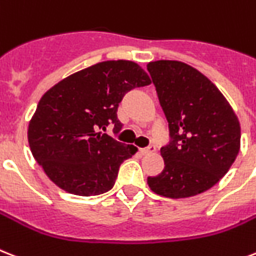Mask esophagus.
Listing matches in <instances>:
<instances>
[{
  "label": "esophagus",
  "instance_id": "esophagus-1",
  "mask_svg": "<svg viewBox=\"0 0 256 256\" xmlns=\"http://www.w3.org/2000/svg\"><path fill=\"white\" fill-rule=\"evenodd\" d=\"M155 146H150V147H147V148H142L140 150V154H142V155H147V154H152V152H155Z\"/></svg>",
  "mask_w": 256,
  "mask_h": 256
}]
</instances>
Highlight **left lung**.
<instances>
[{"mask_svg":"<svg viewBox=\"0 0 256 256\" xmlns=\"http://www.w3.org/2000/svg\"><path fill=\"white\" fill-rule=\"evenodd\" d=\"M168 121L164 170L147 178L154 193L186 198L216 186L236 160L240 124L225 96L200 70L178 60L147 64Z\"/></svg>","mask_w":256,"mask_h":256,"instance_id":"obj_1","label":"left lung"}]
</instances>
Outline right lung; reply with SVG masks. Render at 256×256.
I'll return each mask as SVG.
<instances>
[{
    "instance_id": "obj_1",
    "label": "right lung",
    "mask_w": 256,
    "mask_h": 256,
    "mask_svg": "<svg viewBox=\"0 0 256 256\" xmlns=\"http://www.w3.org/2000/svg\"><path fill=\"white\" fill-rule=\"evenodd\" d=\"M151 84L130 60H108L74 72L47 90L32 114L27 139L32 156L55 186L78 196L113 188L118 168L138 148L97 132L114 124L124 93Z\"/></svg>"
}]
</instances>
